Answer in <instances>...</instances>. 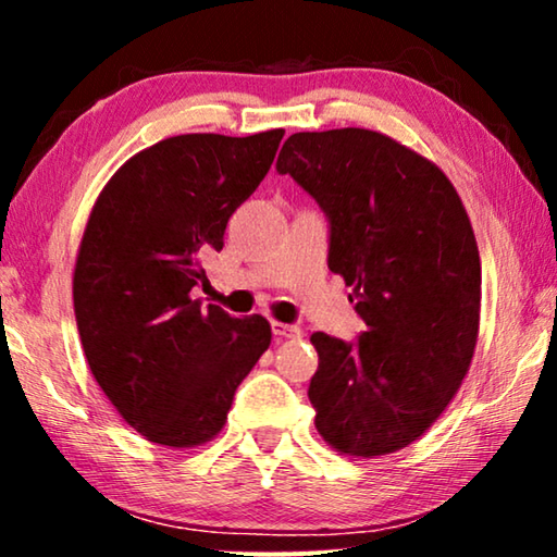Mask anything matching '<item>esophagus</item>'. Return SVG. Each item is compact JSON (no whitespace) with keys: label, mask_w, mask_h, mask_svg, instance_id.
<instances>
[{"label":"esophagus","mask_w":557,"mask_h":557,"mask_svg":"<svg viewBox=\"0 0 557 557\" xmlns=\"http://www.w3.org/2000/svg\"><path fill=\"white\" fill-rule=\"evenodd\" d=\"M272 334L277 338H299L301 329L295 324H285V322H272Z\"/></svg>","instance_id":"34e87169"}]
</instances>
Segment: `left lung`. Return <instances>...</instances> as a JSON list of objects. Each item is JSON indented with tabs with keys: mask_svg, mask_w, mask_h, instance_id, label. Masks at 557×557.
<instances>
[{
	"mask_svg": "<svg viewBox=\"0 0 557 557\" xmlns=\"http://www.w3.org/2000/svg\"><path fill=\"white\" fill-rule=\"evenodd\" d=\"M332 223L329 270L366 332L312 334L317 432L348 457H383L432 428L471 366L482 307L474 231L445 172L373 129L297 132L277 157Z\"/></svg>",
	"mask_w": 557,
	"mask_h": 557,
	"instance_id": "left-lung-1",
	"label": "left lung"
}]
</instances>
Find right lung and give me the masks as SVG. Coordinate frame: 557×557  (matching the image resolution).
I'll return each mask as SVG.
<instances>
[{
  "label": "right lung",
  "mask_w": 557,
  "mask_h": 557,
  "mask_svg": "<svg viewBox=\"0 0 557 557\" xmlns=\"http://www.w3.org/2000/svg\"><path fill=\"white\" fill-rule=\"evenodd\" d=\"M285 129L166 137L102 186L73 270V307L92 379L154 445L211 442L235 388L270 346L265 317L203 307V258L256 191Z\"/></svg>",
  "instance_id": "right-lung-1"
}]
</instances>
